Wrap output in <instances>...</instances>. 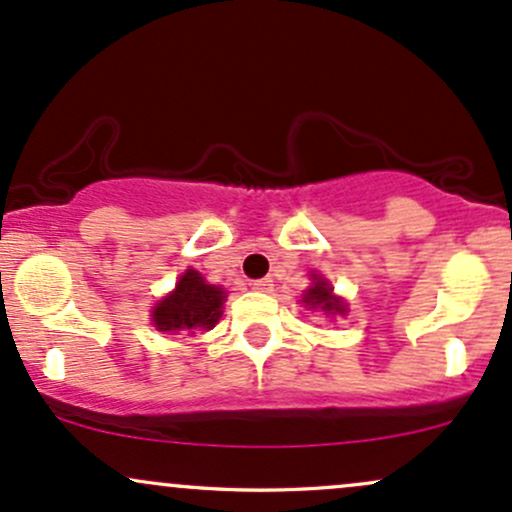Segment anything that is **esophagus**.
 <instances>
[{"label":"esophagus","instance_id":"esophagus-1","mask_svg":"<svg viewBox=\"0 0 512 512\" xmlns=\"http://www.w3.org/2000/svg\"><path fill=\"white\" fill-rule=\"evenodd\" d=\"M251 288L258 290V293H271L273 290V280L271 278H258L251 283Z\"/></svg>","mask_w":512,"mask_h":512}]
</instances>
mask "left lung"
I'll return each mask as SVG.
<instances>
[{"mask_svg":"<svg viewBox=\"0 0 512 512\" xmlns=\"http://www.w3.org/2000/svg\"><path fill=\"white\" fill-rule=\"evenodd\" d=\"M302 302H305V305H312V307H322L327 315H342L344 312V305L334 298L332 288H329L327 280H322V278H315V283H312V288L307 290Z\"/></svg>","mask_w":512,"mask_h":512,"instance_id":"left-lung-1","label":"left lung"}]
</instances>
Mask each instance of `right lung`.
<instances>
[{
  "label": "right lung",
  "mask_w": 512,
  "mask_h": 512,
  "mask_svg": "<svg viewBox=\"0 0 512 512\" xmlns=\"http://www.w3.org/2000/svg\"><path fill=\"white\" fill-rule=\"evenodd\" d=\"M224 290L210 285L197 271L183 273L173 293L161 300L153 310V324L161 332H192V329H212L222 317Z\"/></svg>",
  "instance_id": "right-lung-1"
}]
</instances>
